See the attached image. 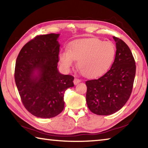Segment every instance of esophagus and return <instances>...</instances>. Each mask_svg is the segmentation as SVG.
I'll return each instance as SVG.
<instances>
[{
  "label": "esophagus",
  "instance_id": "34e87169",
  "mask_svg": "<svg viewBox=\"0 0 148 148\" xmlns=\"http://www.w3.org/2000/svg\"><path fill=\"white\" fill-rule=\"evenodd\" d=\"M81 82V80H80L79 79H77V78H75L74 79V85H77L78 83H79V82Z\"/></svg>",
  "mask_w": 148,
  "mask_h": 148
}]
</instances>
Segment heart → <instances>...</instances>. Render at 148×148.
<instances>
[{
  "mask_svg": "<svg viewBox=\"0 0 148 148\" xmlns=\"http://www.w3.org/2000/svg\"><path fill=\"white\" fill-rule=\"evenodd\" d=\"M115 56L116 48L111 42L89 38L72 42L69 51L60 53L59 59L65 71H69L74 65L75 60H78L77 67L82 74L86 77H92L106 72Z\"/></svg>",
  "mask_w": 148,
  "mask_h": 148,
  "instance_id": "b5f03b06",
  "label": "heart"
}]
</instances>
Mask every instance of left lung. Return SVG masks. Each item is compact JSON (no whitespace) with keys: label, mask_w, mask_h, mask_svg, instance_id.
<instances>
[{"label":"left lung","mask_w":148,"mask_h":148,"mask_svg":"<svg viewBox=\"0 0 148 148\" xmlns=\"http://www.w3.org/2000/svg\"><path fill=\"white\" fill-rule=\"evenodd\" d=\"M116 53L112 67L97 79L86 81V102L90 111L100 116L118 111L128 101L132 92L136 64L129 46L113 36Z\"/></svg>","instance_id":"8db88e82"}]
</instances>
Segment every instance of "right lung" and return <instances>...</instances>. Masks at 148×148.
<instances>
[{
    "mask_svg": "<svg viewBox=\"0 0 148 148\" xmlns=\"http://www.w3.org/2000/svg\"><path fill=\"white\" fill-rule=\"evenodd\" d=\"M59 34L36 36L25 45L16 59L14 77L22 103L33 116L51 118L64 109V94L74 77L57 69Z\"/></svg>",
    "mask_w": 148,
    "mask_h": 148,
    "instance_id": "add662e5",
    "label": "right lung"
}]
</instances>
